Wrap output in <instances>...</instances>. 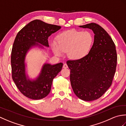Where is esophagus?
I'll use <instances>...</instances> for the list:
<instances>
[{
	"label": "esophagus",
	"instance_id": "1",
	"mask_svg": "<svg viewBox=\"0 0 126 126\" xmlns=\"http://www.w3.org/2000/svg\"><path fill=\"white\" fill-rule=\"evenodd\" d=\"M63 68H68V65L66 64V63H64L63 64Z\"/></svg>",
	"mask_w": 126,
	"mask_h": 126
}]
</instances>
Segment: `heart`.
<instances>
[{
    "instance_id": "1",
    "label": "heart",
    "mask_w": 126,
    "mask_h": 126,
    "mask_svg": "<svg viewBox=\"0 0 126 126\" xmlns=\"http://www.w3.org/2000/svg\"><path fill=\"white\" fill-rule=\"evenodd\" d=\"M93 42V34L89 31L72 30L60 33L57 37V42L52 41L51 46L56 55L60 56L67 51L70 59L78 60L88 54Z\"/></svg>"
}]
</instances>
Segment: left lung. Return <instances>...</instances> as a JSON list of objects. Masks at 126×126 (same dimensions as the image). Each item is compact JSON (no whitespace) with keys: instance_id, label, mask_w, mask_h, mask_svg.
Returning a JSON list of instances; mask_svg holds the SVG:
<instances>
[{"instance_id":"1","label":"left lung","mask_w":126,"mask_h":126,"mask_svg":"<svg viewBox=\"0 0 126 126\" xmlns=\"http://www.w3.org/2000/svg\"><path fill=\"white\" fill-rule=\"evenodd\" d=\"M80 28L92 30L94 41L88 54L80 60L66 62L70 69L72 88L79 98L97 100L111 86L116 71L117 53L110 36L101 26L89 23Z\"/></svg>"}]
</instances>
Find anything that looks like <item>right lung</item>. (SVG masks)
Listing matches in <instances>:
<instances>
[{
  "label": "right lung",
  "instance_id": "right-lung-1",
  "mask_svg": "<svg viewBox=\"0 0 126 126\" xmlns=\"http://www.w3.org/2000/svg\"><path fill=\"white\" fill-rule=\"evenodd\" d=\"M61 28L36 19L25 25L16 36L11 57L12 77L18 89L26 97L32 100L46 97L51 90L53 79L62 70V63L54 65L45 63L39 76L32 80L26 76L25 63L26 55L32 47L43 48L39 44L49 47L48 37Z\"/></svg>",
  "mask_w": 126,
  "mask_h": 126
}]
</instances>
